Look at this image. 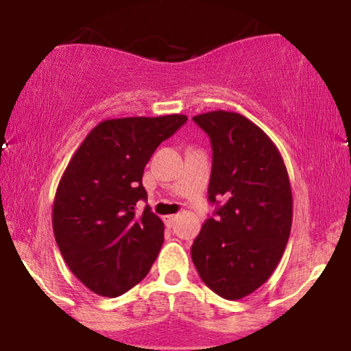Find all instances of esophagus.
Returning a JSON list of instances; mask_svg holds the SVG:
<instances>
[{
    "label": "esophagus",
    "instance_id": "obj_1",
    "mask_svg": "<svg viewBox=\"0 0 351 351\" xmlns=\"http://www.w3.org/2000/svg\"><path fill=\"white\" fill-rule=\"evenodd\" d=\"M176 219H177V215H174V214L166 215V217H165V222H166L167 227H172V225H174V222H176Z\"/></svg>",
    "mask_w": 351,
    "mask_h": 351
}]
</instances>
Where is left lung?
<instances>
[{
    "mask_svg": "<svg viewBox=\"0 0 351 351\" xmlns=\"http://www.w3.org/2000/svg\"><path fill=\"white\" fill-rule=\"evenodd\" d=\"M193 121L213 145L209 201L225 204L191 246L204 285L227 300L258 289L280 263L292 225V191L278 147L257 124L225 110Z\"/></svg>",
    "mask_w": 351,
    "mask_h": 351,
    "instance_id": "obj_1",
    "label": "left lung"
}]
</instances>
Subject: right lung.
Returning a JSON list of instances; mask_svg holds the SVG:
<instances>
[{
  "mask_svg": "<svg viewBox=\"0 0 351 351\" xmlns=\"http://www.w3.org/2000/svg\"><path fill=\"white\" fill-rule=\"evenodd\" d=\"M185 114L105 119L71 156L57 186L52 228L71 273L97 295L118 297L150 271L165 223L150 208L142 176L153 152Z\"/></svg>",
  "mask_w": 351,
  "mask_h": 351,
  "instance_id": "right-lung-1",
  "label": "right lung"
}]
</instances>
